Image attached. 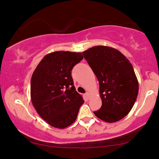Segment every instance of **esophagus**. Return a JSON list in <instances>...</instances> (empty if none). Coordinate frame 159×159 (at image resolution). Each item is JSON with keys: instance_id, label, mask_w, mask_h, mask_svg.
I'll list each match as a JSON object with an SVG mask.
<instances>
[{"instance_id": "esophagus-1", "label": "esophagus", "mask_w": 159, "mask_h": 159, "mask_svg": "<svg viewBox=\"0 0 159 159\" xmlns=\"http://www.w3.org/2000/svg\"><path fill=\"white\" fill-rule=\"evenodd\" d=\"M85 96H86V97H87V99H89V97H90V94L89 93V92H87V93L85 94Z\"/></svg>"}]
</instances>
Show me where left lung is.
<instances>
[{
  "label": "left lung",
  "instance_id": "8db88e82",
  "mask_svg": "<svg viewBox=\"0 0 159 159\" xmlns=\"http://www.w3.org/2000/svg\"><path fill=\"white\" fill-rule=\"evenodd\" d=\"M83 54L99 83L102 106L94 115L109 123L122 120L132 109L139 89L131 62L121 52L106 46L89 48Z\"/></svg>",
  "mask_w": 159,
  "mask_h": 159
}]
</instances>
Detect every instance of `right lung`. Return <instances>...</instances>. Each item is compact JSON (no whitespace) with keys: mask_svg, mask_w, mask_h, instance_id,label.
Instances as JSON below:
<instances>
[{"mask_svg":"<svg viewBox=\"0 0 159 159\" xmlns=\"http://www.w3.org/2000/svg\"><path fill=\"white\" fill-rule=\"evenodd\" d=\"M83 58L81 53L52 52L43 57L33 72L31 102L39 116L53 127L65 129L74 123L84 103L71 74Z\"/></svg>","mask_w":159,"mask_h":159,"instance_id":"obj_1","label":"right lung"}]
</instances>
